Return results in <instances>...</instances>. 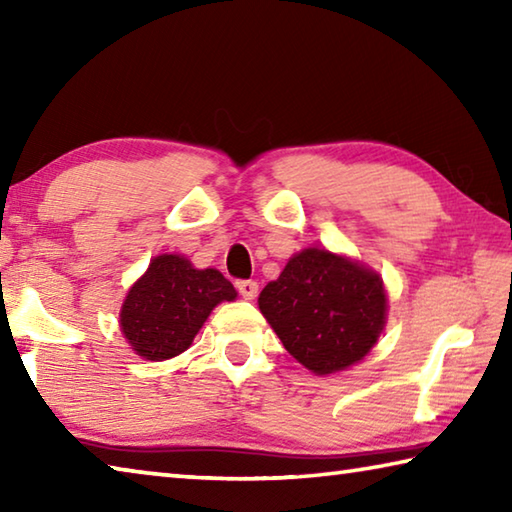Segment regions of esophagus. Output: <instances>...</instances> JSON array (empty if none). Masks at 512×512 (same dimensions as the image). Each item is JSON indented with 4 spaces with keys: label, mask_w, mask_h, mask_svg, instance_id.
Here are the masks:
<instances>
[{
    "label": "esophagus",
    "mask_w": 512,
    "mask_h": 512,
    "mask_svg": "<svg viewBox=\"0 0 512 512\" xmlns=\"http://www.w3.org/2000/svg\"><path fill=\"white\" fill-rule=\"evenodd\" d=\"M237 289H239V293H241V298L255 300L259 287H257V282H253V280H239V282H237Z\"/></svg>",
    "instance_id": "obj_1"
}]
</instances>
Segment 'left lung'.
<instances>
[{
    "label": "left lung",
    "mask_w": 512,
    "mask_h": 512,
    "mask_svg": "<svg viewBox=\"0 0 512 512\" xmlns=\"http://www.w3.org/2000/svg\"><path fill=\"white\" fill-rule=\"evenodd\" d=\"M257 302L291 357L316 375H332L366 357L388 309L375 271L325 248L293 255Z\"/></svg>",
    "instance_id": "left-lung-1"
}]
</instances>
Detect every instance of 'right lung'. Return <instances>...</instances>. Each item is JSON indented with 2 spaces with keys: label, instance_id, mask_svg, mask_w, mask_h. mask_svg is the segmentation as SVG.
I'll return each mask as SVG.
<instances>
[{
  "label": "right lung",
  "instance_id": "add662e5",
  "mask_svg": "<svg viewBox=\"0 0 512 512\" xmlns=\"http://www.w3.org/2000/svg\"><path fill=\"white\" fill-rule=\"evenodd\" d=\"M237 291L216 268H194L183 255H158L121 305L119 325L142 359L164 361L192 345L212 309Z\"/></svg>",
  "mask_w": 512,
  "mask_h": 512
}]
</instances>
